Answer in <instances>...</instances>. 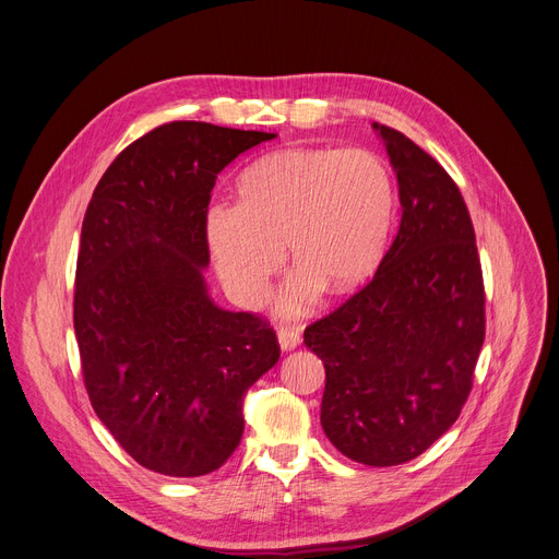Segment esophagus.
I'll return each instance as SVG.
<instances>
[{
    "mask_svg": "<svg viewBox=\"0 0 559 559\" xmlns=\"http://www.w3.org/2000/svg\"><path fill=\"white\" fill-rule=\"evenodd\" d=\"M277 340H280L282 352H293L299 345V340H302V335H299L297 329L282 326V329H277Z\"/></svg>",
    "mask_w": 559,
    "mask_h": 559,
    "instance_id": "1",
    "label": "esophagus"
}]
</instances>
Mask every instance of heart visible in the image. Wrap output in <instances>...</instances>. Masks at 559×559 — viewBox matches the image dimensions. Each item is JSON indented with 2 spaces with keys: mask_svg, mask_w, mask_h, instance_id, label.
Here are the masks:
<instances>
[{
  "mask_svg": "<svg viewBox=\"0 0 559 559\" xmlns=\"http://www.w3.org/2000/svg\"><path fill=\"white\" fill-rule=\"evenodd\" d=\"M394 212L390 171L367 150H282L250 165L237 205H214L205 239L237 305L260 307L282 266L297 269L282 311H302L324 288L345 295L378 269Z\"/></svg>",
  "mask_w": 559,
  "mask_h": 559,
  "instance_id": "heart-1",
  "label": "heart"
}]
</instances>
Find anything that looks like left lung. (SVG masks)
Segmentation results:
<instances>
[{
	"instance_id": "1",
	"label": "left lung",
	"mask_w": 559,
	"mask_h": 559,
	"mask_svg": "<svg viewBox=\"0 0 559 559\" xmlns=\"http://www.w3.org/2000/svg\"><path fill=\"white\" fill-rule=\"evenodd\" d=\"M403 207L373 280L305 329L324 362L320 423L352 461L388 467L423 454L459 418L486 335L481 262L448 171L405 134L373 122Z\"/></svg>"
}]
</instances>
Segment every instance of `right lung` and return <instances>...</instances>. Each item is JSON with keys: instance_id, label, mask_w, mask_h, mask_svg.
<instances>
[{"instance_id": "right-lung-1", "label": "right lung", "mask_w": 559, "mask_h": 559, "mask_svg": "<svg viewBox=\"0 0 559 559\" xmlns=\"http://www.w3.org/2000/svg\"><path fill=\"white\" fill-rule=\"evenodd\" d=\"M275 139L177 120L124 147L84 212L73 329L90 401L143 467L201 477L243 435V396L277 360L264 318L224 311L203 280L219 171Z\"/></svg>"}]
</instances>
